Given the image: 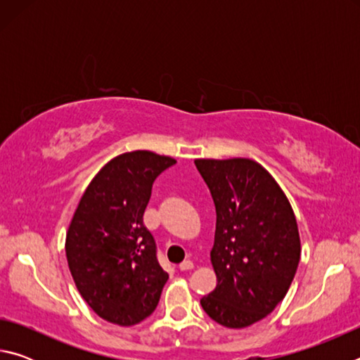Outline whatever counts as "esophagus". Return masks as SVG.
<instances>
[{"label": "esophagus", "mask_w": 360, "mask_h": 360, "mask_svg": "<svg viewBox=\"0 0 360 360\" xmlns=\"http://www.w3.org/2000/svg\"><path fill=\"white\" fill-rule=\"evenodd\" d=\"M179 270L181 271H187V270H192V268H193V262L192 260H184V262H182V264H179Z\"/></svg>", "instance_id": "obj_1"}]
</instances>
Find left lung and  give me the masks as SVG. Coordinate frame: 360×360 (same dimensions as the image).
Returning a JSON list of instances; mask_svg holds the SVG:
<instances>
[{"mask_svg": "<svg viewBox=\"0 0 360 360\" xmlns=\"http://www.w3.org/2000/svg\"><path fill=\"white\" fill-rule=\"evenodd\" d=\"M216 206L211 264L217 285L200 303L217 324L243 328L283 300L300 262L292 206L278 182L249 158H198Z\"/></svg>", "mask_w": 360, "mask_h": 360, "instance_id": "1", "label": "left lung"}]
</instances>
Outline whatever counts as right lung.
<instances>
[{"instance_id": "obj_1", "label": "right lung", "mask_w": 360, "mask_h": 360, "mask_svg": "<svg viewBox=\"0 0 360 360\" xmlns=\"http://www.w3.org/2000/svg\"><path fill=\"white\" fill-rule=\"evenodd\" d=\"M176 163L150 150L117 155L85 188L66 233L79 294L108 322L135 326L160 300L168 273L158 264L144 211L157 176Z\"/></svg>"}]
</instances>
